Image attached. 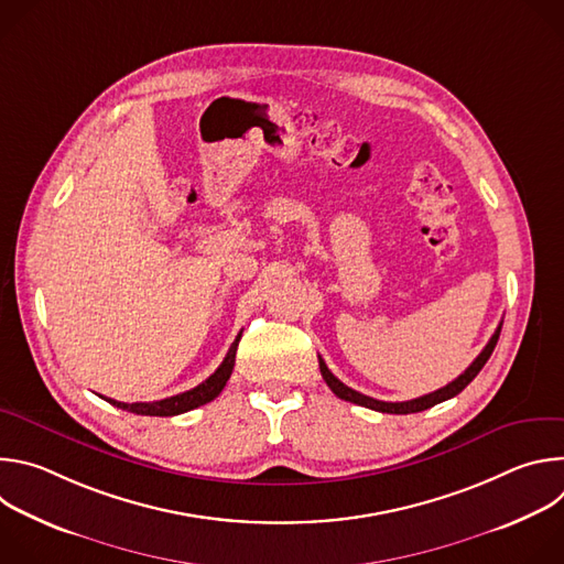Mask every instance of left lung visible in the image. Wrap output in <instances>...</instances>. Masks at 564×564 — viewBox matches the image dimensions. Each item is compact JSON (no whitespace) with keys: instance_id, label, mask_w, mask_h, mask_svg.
<instances>
[{"instance_id":"obj_1","label":"left lung","mask_w":564,"mask_h":564,"mask_svg":"<svg viewBox=\"0 0 564 564\" xmlns=\"http://www.w3.org/2000/svg\"><path fill=\"white\" fill-rule=\"evenodd\" d=\"M500 330H502V326H498V330L494 333V337L489 339V344L485 346V350H481V352L475 357V361H473L457 379H453L451 383H446L444 388H440V390H435V392H431V394H424V397H417V399H411V401H379V399H372V397H368V394H361V392L348 388L344 381H339V379L328 370L326 361L321 359V357H318V368H321V375H324L326 383L330 386V390H333L339 399L352 401V404L366 406V409H370V411L390 413V415L420 413V411H426V409L440 404V401H446V399L455 397L457 392H462V390L477 377V372H479L481 368H485V364L489 361L491 352L496 350V344H498V339H500Z\"/></svg>"}]
</instances>
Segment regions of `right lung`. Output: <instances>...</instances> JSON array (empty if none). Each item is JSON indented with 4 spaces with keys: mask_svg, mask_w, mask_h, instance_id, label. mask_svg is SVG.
Listing matches in <instances>:
<instances>
[{
    "mask_svg": "<svg viewBox=\"0 0 564 564\" xmlns=\"http://www.w3.org/2000/svg\"><path fill=\"white\" fill-rule=\"evenodd\" d=\"M238 341H240V335L229 346V350H227L223 364L216 368V372L209 375L203 383H198L192 390H185L181 394L160 399V401H135V404H124V401H116V399H107V397L105 399L109 401V404H113V406H118L122 411H129V413H135V415H149V417H174V415L194 411V409L207 404V401L216 399L220 394V390L225 388V383H227V379H229V375L234 370Z\"/></svg>",
    "mask_w": 564,
    "mask_h": 564,
    "instance_id": "obj_1",
    "label": "right lung"
}]
</instances>
